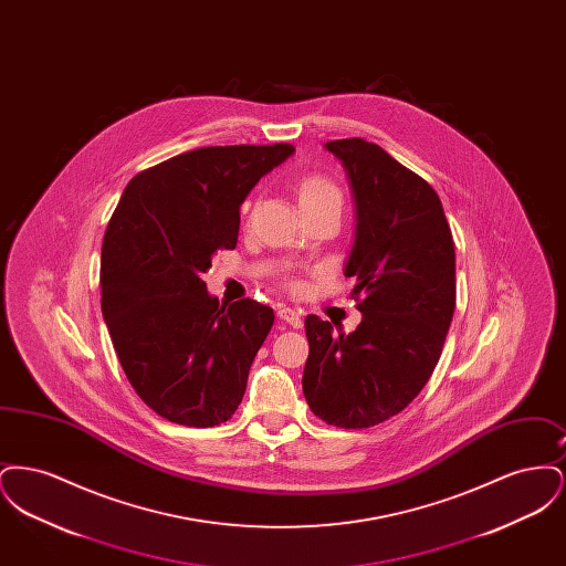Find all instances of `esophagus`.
Returning a JSON list of instances; mask_svg holds the SVG:
<instances>
[{
  "label": "esophagus",
  "mask_w": 566,
  "mask_h": 566,
  "mask_svg": "<svg viewBox=\"0 0 566 566\" xmlns=\"http://www.w3.org/2000/svg\"><path fill=\"white\" fill-rule=\"evenodd\" d=\"M277 316H280V321L291 324L293 328H301V324H303L301 314H298L296 310H293V307H280V310H277Z\"/></svg>",
  "instance_id": "esophagus-1"
}]
</instances>
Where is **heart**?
Wrapping results in <instances>:
<instances>
[{
    "mask_svg": "<svg viewBox=\"0 0 566 566\" xmlns=\"http://www.w3.org/2000/svg\"><path fill=\"white\" fill-rule=\"evenodd\" d=\"M296 197H298V206H307V203H316L323 199H342L339 189L326 180L323 176H305L301 178V182L296 185Z\"/></svg>",
    "mask_w": 566,
    "mask_h": 566,
    "instance_id": "heart-1",
    "label": "heart"
}]
</instances>
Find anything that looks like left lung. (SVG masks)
<instances>
[{"mask_svg":"<svg viewBox=\"0 0 566 566\" xmlns=\"http://www.w3.org/2000/svg\"><path fill=\"white\" fill-rule=\"evenodd\" d=\"M324 148L344 163L356 238L344 273L363 321L350 335L310 314L303 395L326 424L367 429L397 416L429 381L457 305V254L439 195L360 137Z\"/></svg>","mask_w":566,"mask_h":566,"instance_id":"left-lung-1","label":"left lung"}]
</instances>
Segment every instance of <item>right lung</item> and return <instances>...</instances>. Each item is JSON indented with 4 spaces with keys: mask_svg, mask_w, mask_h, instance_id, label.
<instances>
[{
    "mask_svg": "<svg viewBox=\"0 0 566 566\" xmlns=\"http://www.w3.org/2000/svg\"><path fill=\"white\" fill-rule=\"evenodd\" d=\"M295 153L291 144L208 146L132 178L102 245V314L139 399L185 427L227 422L242 403L250 365L273 310L208 295L201 273L233 250L240 206Z\"/></svg>",
    "mask_w": 566,
    "mask_h": 566,
    "instance_id": "add662e5",
    "label": "right lung"
}]
</instances>
